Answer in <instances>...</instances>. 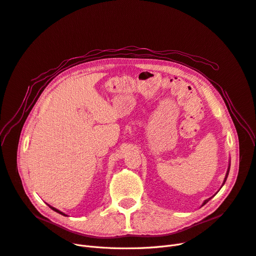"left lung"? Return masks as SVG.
I'll list each match as a JSON object with an SVG mask.
<instances>
[{
	"label": "left lung",
	"mask_w": 256,
	"mask_h": 256,
	"mask_svg": "<svg viewBox=\"0 0 256 256\" xmlns=\"http://www.w3.org/2000/svg\"><path fill=\"white\" fill-rule=\"evenodd\" d=\"M229 170H230V164H229V167H228V170H227V173H226V176H224V182H222V186H224V182H226V180H227V178H228V174H229ZM220 188H222V187H220ZM209 200H210V198H208V200H206L205 202H202V206H204V205H206V204L209 202Z\"/></svg>",
	"instance_id": "obj_1"
}]
</instances>
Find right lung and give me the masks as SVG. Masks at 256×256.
I'll return each mask as SVG.
<instances>
[{
	"instance_id": "obj_1",
	"label": "right lung",
	"mask_w": 256,
	"mask_h": 256,
	"mask_svg": "<svg viewBox=\"0 0 256 256\" xmlns=\"http://www.w3.org/2000/svg\"><path fill=\"white\" fill-rule=\"evenodd\" d=\"M48 206H49V207H50V208H51V209H52V210H54V211H56V212H58V213H60V214H62V216H66V214H65V213H63V212H60V210H58V209H56V208H54V207H51V206H50V205H48Z\"/></svg>"
}]
</instances>
